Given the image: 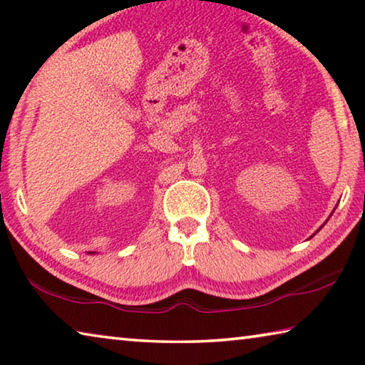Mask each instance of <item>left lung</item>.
I'll return each mask as SVG.
<instances>
[{"label": "left lung", "mask_w": 365, "mask_h": 365, "mask_svg": "<svg viewBox=\"0 0 365 365\" xmlns=\"http://www.w3.org/2000/svg\"><path fill=\"white\" fill-rule=\"evenodd\" d=\"M320 228H322V227H320ZM320 228H319V230H320ZM319 230H317V232H319Z\"/></svg>", "instance_id": "left-lung-1"}]
</instances>
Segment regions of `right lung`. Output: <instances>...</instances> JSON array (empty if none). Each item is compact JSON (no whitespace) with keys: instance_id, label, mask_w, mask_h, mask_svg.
Instances as JSON below:
<instances>
[{"instance_id":"obj_1","label":"right lung","mask_w":365,"mask_h":365,"mask_svg":"<svg viewBox=\"0 0 365 365\" xmlns=\"http://www.w3.org/2000/svg\"><path fill=\"white\" fill-rule=\"evenodd\" d=\"M91 255H93V252H91Z\"/></svg>"}]
</instances>
